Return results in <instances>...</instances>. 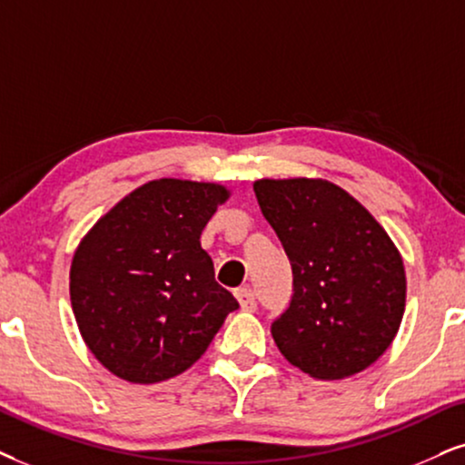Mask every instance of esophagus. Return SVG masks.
<instances>
[{"label":"esophagus","mask_w":465,"mask_h":465,"mask_svg":"<svg viewBox=\"0 0 465 465\" xmlns=\"http://www.w3.org/2000/svg\"><path fill=\"white\" fill-rule=\"evenodd\" d=\"M236 298L240 302L242 311H255L257 309V296L251 287H238L236 290Z\"/></svg>","instance_id":"obj_1"}]
</instances>
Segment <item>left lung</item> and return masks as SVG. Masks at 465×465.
I'll list each match as a JSON object with an SVG mask.
<instances>
[{
  "instance_id": "8db88e82",
  "label": "left lung",
  "mask_w": 465,
  "mask_h": 465,
  "mask_svg": "<svg viewBox=\"0 0 465 465\" xmlns=\"http://www.w3.org/2000/svg\"><path fill=\"white\" fill-rule=\"evenodd\" d=\"M252 191L293 274L290 307L270 326L276 348L320 380L367 369L405 309L403 262L389 233L326 180H260Z\"/></svg>"
}]
</instances>
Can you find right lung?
Here are the masks:
<instances>
[{"mask_svg":"<svg viewBox=\"0 0 465 465\" xmlns=\"http://www.w3.org/2000/svg\"><path fill=\"white\" fill-rule=\"evenodd\" d=\"M227 197L219 184L148 182L81 240L70 302L87 348L117 378L154 384L186 371L240 307L199 242Z\"/></svg>","mask_w":465,"mask_h":465,"instance_id":"1","label":"right lung"}]
</instances>
